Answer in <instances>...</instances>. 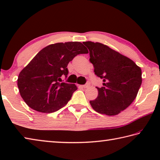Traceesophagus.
<instances>
[{
    "mask_svg": "<svg viewBox=\"0 0 160 160\" xmlns=\"http://www.w3.org/2000/svg\"><path fill=\"white\" fill-rule=\"evenodd\" d=\"M89 86H90V82H87V83H86V84L83 85L82 87L83 88H88V87H89Z\"/></svg>",
    "mask_w": 160,
    "mask_h": 160,
    "instance_id": "34e87169",
    "label": "esophagus"
}]
</instances>
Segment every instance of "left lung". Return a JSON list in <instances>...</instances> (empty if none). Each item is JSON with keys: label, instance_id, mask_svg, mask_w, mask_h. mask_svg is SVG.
I'll return each instance as SVG.
<instances>
[{"label": "left lung", "instance_id": "obj_1", "mask_svg": "<svg viewBox=\"0 0 160 160\" xmlns=\"http://www.w3.org/2000/svg\"><path fill=\"white\" fill-rule=\"evenodd\" d=\"M83 44L89 50L94 73L103 79L98 97L90 101L96 112L114 116L133 102L142 84V70L133 61L109 46L98 42Z\"/></svg>", "mask_w": 160, "mask_h": 160}]
</instances>
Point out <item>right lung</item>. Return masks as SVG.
Segmentation results:
<instances>
[{"label": "right lung", "instance_id": "add662e5", "mask_svg": "<svg viewBox=\"0 0 160 160\" xmlns=\"http://www.w3.org/2000/svg\"><path fill=\"white\" fill-rule=\"evenodd\" d=\"M88 50L80 42L51 44L35 56L18 75V87L26 104L36 111L52 113L64 107L77 89L73 83L61 82L67 77L69 61Z\"/></svg>", "mask_w": 160, "mask_h": 160}]
</instances>
